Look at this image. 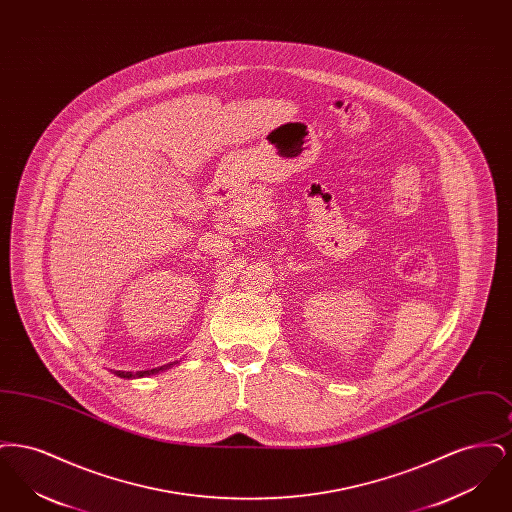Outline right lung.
I'll return each mask as SVG.
<instances>
[{
    "label": "right lung",
    "instance_id": "add662e5",
    "mask_svg": "<svg viewBox=\"0 0 512 512\" xmlns=\"http://www.w3.org/2000/svg\"><path fill=\"white\" fill-rule=\"evenodd\" d=\"M159 370H163V368H153V370H144V372H136V374H132V372H121V370H117L115 374H117V376H121V378H142V376L153 374V372H159Z\"/></svg>",
    "mask_w": 512,
    "mask_h": 512
}]
</instances>
